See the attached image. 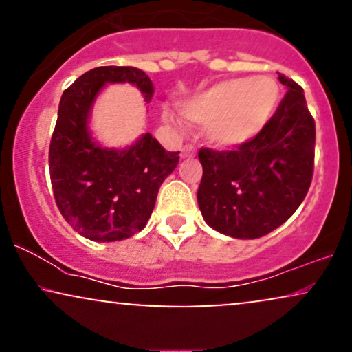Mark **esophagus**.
Masks as SVG:
<instances>
[{
	"label": "esophagus",
	"mask_w": 352,
	"mask_h": 352,
	"mask_svg": "<svg viewBox=\"0 0 352 352\" xmlns=\"http://www.w3.org/2000/svg\"><path fill=\"white\" fill-rule=\"evenodd\" d=\"M180 155H182V159H188V157H193V155H195V147H193V145H184Z\"/></svg>",
	"instance_id": "34e87169"
}]
</instances>
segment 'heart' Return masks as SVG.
<instances>
[{
    "label": "heart",
    "instance_id": "1",
    "mask_svg": "<svg viewBox=\"0 0 352 352\" xmlns=\"http://www.w3.org/2000/svg\"><path fill=\"white\" fill-rule=\"evenodd\" d=\"M281 89L272 76L221 80L180 106L190 124L207 125V140L220 148L240 147L254 139L276 111Z\"/></svg>",
    "mask_w": 352,
    "mask_h": 352
}]
</instances>
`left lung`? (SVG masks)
Returning <instances> with one entry per match:
<instances>
[{
	"instance_id": "1",
	"label": "left lung",
	"mask_w": 352,
	"mask_h": 352,
	"mask_svg": "<svg viewBox=\"0 0 352 352\" xmlns=\"http://www.w3.org/2000/svg\"><path fill=\"white\" fill-rule=\"evenodd\" d=\"M288 92L254 139L233 151L200 148L197 200L204 220L232 238L268 235L296 212L314 168L316 127L300 84L278 76Z\"/></svg>"
}]
</instances>
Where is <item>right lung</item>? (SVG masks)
<instances>
[{
    "label": "right lung",
    "mask_w": 352,
    "mask_h": 352,
    "mask_svg": "<svg viewBox=\"0 0 352 352\" xmlns=\"http://www.w3.org/2000/svg\"><path fill=\"white\" fill-rule=\"evenodd\" d=\"M129 82L151 102L153 84L131 66H100L84 72L64 91L50 145V175L60 215L92 241H119L144 230L160 185L179 164L144 134L131 147L107 148L92 139L87 122L106 84Z\"/></svg>",
    "instance_id": "add662e5"
}]
</instances>
